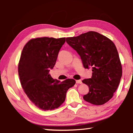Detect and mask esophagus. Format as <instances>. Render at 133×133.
<instances>
[{"label":"esophagus","mask_w":133,"mask_h":133,"mask_svg":"<svg viewBox=\"0 0 133 133\" xmlns=\"http://www.w3.org/2000/svg\"><path fill=\"white\" fill-rule=\"evenodd\" d=\"M77 84H82V81L81 79H78V80H76Z\"/></svg>","instance_id":"1"}]
</instances>
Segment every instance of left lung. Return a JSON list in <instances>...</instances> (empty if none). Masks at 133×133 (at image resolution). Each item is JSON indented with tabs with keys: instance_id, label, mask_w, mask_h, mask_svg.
<instances>
[{
	"instance_id": "obj_1",
	"label": "left lung",
	"mask_w": 133,
	"mask_h": 133,
	"mask_svg": "<svg viewBox=\"0 0 133 133\" xmlns=\"http://www.w3.org/2000/svg\"><path fill=\"white\" fill-rule=\"evenodd\" d=\"M66 42L78 53L84 67L92 68L91 78L82 81L89 87L84 99L95 105L107 103L113 97L122 76V64L114 43L95 31L66 38Z\"/></svg>"
}]
</instances>
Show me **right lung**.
Instances as JSON below:
<instances>
[{
  "label": "right lung",
  "instance_id": "1",
  "mask_svg": "<svg viewBox=\"0 0 133 133\" xmlns=\"http://www.w3.org/2000/svg\"><path fill=\"white\" fill-rule=\"evenodd\" d=\"M65 42L66 38H35L26 43L21 53L18 67L21 86L31 102L43 110L59 107L76 84L73 79L60 82L49 74Z\"/></svg>",
  "mask_w": 133,
  "mask_h": 133
}]
</instances>
